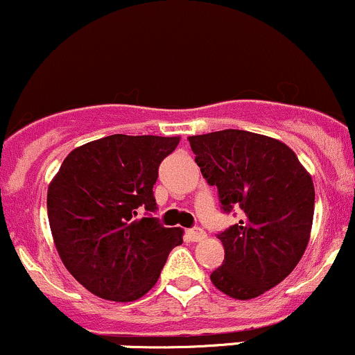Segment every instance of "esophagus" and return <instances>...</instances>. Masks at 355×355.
I'll return each instance as SVG.
<instances>
[{"instance_id": "obj_1", "label": "esophagus", "mask_w": 355, "mask_h": 355, "mask_svg": "<svg viewBox=\"0 0 355 355\" xmlns=\"http://www.w3.org/2000/svg\"><path fill=\"white\" fill-rule=\"evenodd\" d=\"M186 237H188L189 242H201L207 237V234L201 228H189V230H186Z\"/></svg>"}]
</instances>
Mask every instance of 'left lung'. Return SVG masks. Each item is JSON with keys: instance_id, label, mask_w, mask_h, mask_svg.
Segmentation results:
<instances>
[{"instance_id": "obj_1", "label": "left lung", "mask_w": 355, "mask_h": 355, "mask_svg": "<svg viewBox=\"0 0 355 355\" xmlns=\"http://www.w3.org/2000/svg\"><path fill=\"white\" fill-rule=\"evenodd\" d=\"M189 146L223 211L242 209L218 234L225 259L209 279L235 300L257 298L303 257L313 223L311 176L286 144L259 133L228 128L189 137Z\"/></svg>"}]
</instances>
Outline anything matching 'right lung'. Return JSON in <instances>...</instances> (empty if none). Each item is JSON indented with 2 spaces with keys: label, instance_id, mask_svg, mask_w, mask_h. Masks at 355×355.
<instances>
[{
  "label": "right lung",
  "instance_id": "1",
  "mask_svg": "<svg viewBox=\"0 0 355 355\" xmlns=\"http://www.w3.org/2000/svg\"><path fill=\"white\" fill-rule=\"evenodd\" d=\"M179 137L116 135L74 148L52 179L47 213L64 266L87 291L110 301L142 298L167 255L182 243L155 211L159 166ZM146 209L142 219L136 213Z\"/></svg>",
  "mask_w": 355,
  "mask_h": 355
}]
</instances>
